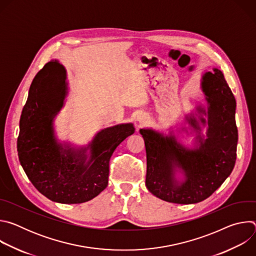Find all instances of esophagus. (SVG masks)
Wrapping results in <instances>:
<instances>
[{
	"label": "esophagus",
	"instance_id": "1",
	"mask_svg": "<svg viewBox=\"0 0 256 256\" xmlns=\"http://www.w3.org/2000/svg\"><path fill=\"white\" fill-rule=\"evenodd\" d=\"M148 120H149V116L146 114H144V112H140V114H138V116H136V122L140 124H146L148 122Z\"/></svg>",
	"mask_w": 256,
	"mask_h": 256
}]
</instances>
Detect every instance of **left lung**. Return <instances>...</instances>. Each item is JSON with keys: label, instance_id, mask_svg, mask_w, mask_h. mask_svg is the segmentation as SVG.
Here are the masks:
<instances>
[{"label": "left lung", "instance_id": "1", "mask_svg": "<svg viewBox=\"0 0 256 256\" xmlns=\"http://www.w3.org/2000/svg\"><path fill=\"white\" fill-rule=\"evenodd\" d=\"M202 87L208 107V138L194 151L179 147L173 136L164 138L152 130H140L147 152L146 186L157 198L174 204H196L212 196L231 174L236 161L238 130L236 100L223 72L214 68L202 77ZM196 128L194 118H190ZM174 164L186 172L181 186L174 184Z\"/></svg>", "mask_w": 256, "mask_h": 256}]
</instances>
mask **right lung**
<instances>
[{
    "instance_id": "right-lung-1",
    "label": "right lung",
    "mask_w": 256,
    "mask_h": 256,
    "mask_svg": "<svg viewBox=\"0 0 256 256\" xmlns=\"http://www.w3.org/2000/svg\"><path fill=\"white\" fill-rule=\"evenodd\" d=\"M64 80L66 70L58 60L48 62L36 74L20 118L17 151L27 177L42 194L60 204H82L107 186L109 160L134 128L126 124L98 132L86 165L84 157L60 151L54 138L52 118L62 105Z\"/></svg>"
}]
</instances>
